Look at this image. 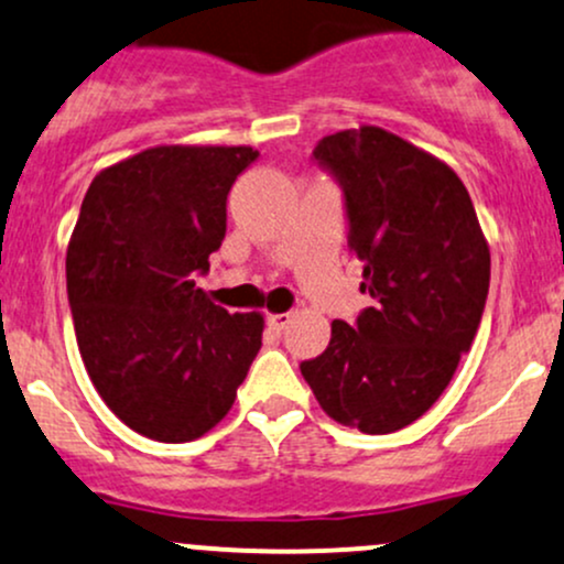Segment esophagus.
<instances>
[{"instance_id": "esophagus-1", "label": "esophagus", "mask_w": 564, "mask_h": 564, "mask_svg": "<svg viewBox=\"0 0 564 564\" xmlns=\"http://www.w3.org/2000/svg\"><path fill=\"white\" fill-rule=\"evenodd\" d=\"M289 323H291V313H273V315H268L270 332H275V334L286 332Z\"/></svg>"}]
</instances>
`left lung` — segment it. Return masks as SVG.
<instances>
[{
  "label": "left lung",
  "mask_w": 564,
  "mask_h": 564,
  "mask_svg": "<svg viewBox=\"0 0 564 564\" xmlns=\"http://www.w3.org/2000/svg\"><path fill=\"white\" fill-rule=\"evenodd\" d=\"M315 159L345 187L347 246L377 300L302 377L334 422L390 435L424 416L480 326L490 283L488 238L458 174L381 127L328 134Z\"/></svg>",
  "instance_id": "1"
}]
</instances>
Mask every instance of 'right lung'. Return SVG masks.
Segmentation results:
<instances>
[{
    "label": "right lung",
    "instance_id": "add662e5",
    "mask_svg": "<svg viewBox=\"0 0 564 564\" xmlns=\"http://www.w3.org/2000/svg\"><path fill=\"white\" fill-rule=\"evenodd\" d=\"M260 153L156 145L106 166L66 254L76 345L129 430L191 443L228 416L262 347V313H228L196 286L225 238V204Z\"/></svg>",
    "mask_w": 564,
    "mask_h": 564
}]
</instances>
